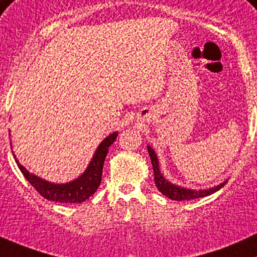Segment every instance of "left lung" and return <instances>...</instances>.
<instances>
[{
	"label": "left lung",
	"mask_w": 257,
	"mask_h": 257,
	"mask_svg": "<svg viewBox=\"0 0 257 257\" xmlns=\"http://www.w3.org/2000/svg\"><path fill=\"white\" fill-rule=\"evenodd\" d=\"M149 155H150L152 168H154V176H155V183H156V187L163 195L170 197L172 200H176V201H184V200H191V199H197V197H204L211 194L216 193L217 190H219L223 185L227 183V180L223 183H221L217 187L205 189V190H191V189H185L178 185H174L172 183L168 182L163 178V176L161 174L160 167H159V159H157V155L150 146H148Z\"/></svg>",
	"instance_id": "1"
}]
</instances>
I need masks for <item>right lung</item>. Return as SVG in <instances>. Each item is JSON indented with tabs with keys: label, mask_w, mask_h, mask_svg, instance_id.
<instances>
[{
	"label": "right lung",
	"mask_w": 257,
	"mask_h": 257,
	"mask_svg": "<svg viewBox=\"0 0 257 257\" xmlns=\"http://www.w3.org/2000/svg\"><path fill=\"white\" fill-rule=\"evenodd\" d=\"M117 132L108 135L98 145L97 150L95 151L91 162L89 163L85 172L79 178L73 180V182L66 183V184H55V183L44 180L40 177L30 173L27 168L23 167L17 161L16 156H14V159H16L19 170L23 173L28 182L45 199L51 200V201L62 202V204H80V202H84L86 199H89L100 187L101 179H102L103 162H105L107 152H108V148L117 139Z\"/></svg>",
	"instance_id": "add662e5"
}]
</instances>
